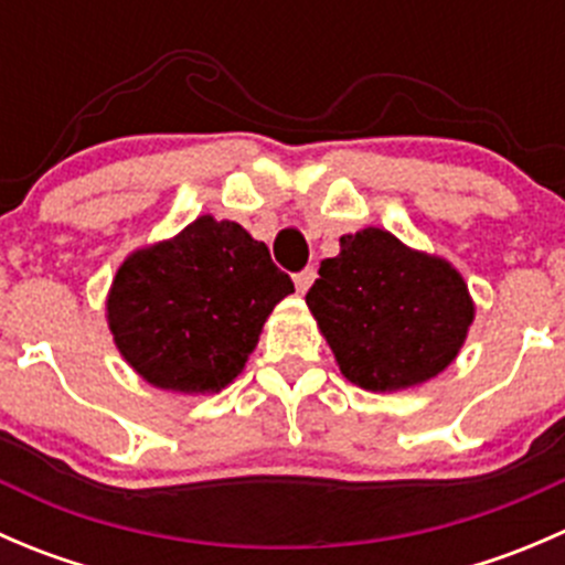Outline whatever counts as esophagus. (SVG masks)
Wrapping results in <instances>:
<instances>
[{
  "instance_id": "obj_1",
  "label": "esophagus",
  "mask_w": 565,
  "mask_h": 565,
  "mask_svg": "<svg viewBox=\"0 0 565 565\" xmlns=\"http://www.w3.org/2000/svg\"><path fill=\"white\" fill-rule=\"evenodd\" d=\"M315 278H317L315 267H306V270H300L298 276H295V287H298V292H309V287L315 284Z\"/></svg>"
}]
</instances>
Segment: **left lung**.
Instances as JSON below:
<instances>
[{"mask_svg":"<svg viewBox=\"0 0 565 565\" xmlns=\"http://www.w3.org/2000/svg\"><path fill=\"white\" fill-rule=\"evenodd\" d=\"M306 295L341 374L385 393L437 377L459 355L476 306L451 262L369 226L341 237Z\"/></svg>","mask_w":565,"mask_h":565,"instance_id":"obj_1","label":"left lung"}]
</instances>
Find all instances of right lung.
Here are the masks:
<instances>
[{
    "mask_svg": "<svg viewBox=\"0 0 565 565\" xmlns=\"http://www.w3.org/2000/svg\"><path fill=\"white\" fill-rule=\"evenodd\" d=\"M289 292L265 243L199 215L172 241L134 250L106 300L108 330L139 377L163 391L218 393L246 366Z\"/></svg>",
    "mask_w": 565,
    "mask_h": 565,
    "instance_id": "1",
    "label": "right lung"
}]
</instances>
